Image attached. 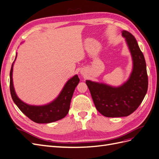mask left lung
Instances as JSON below:
<instances>
[{
    "instance_id": "obj_1",
    "label": "left lung",
    "mask_w": 159,
    "mask_h": 159,
    "mask_svg": "<svg viewBox=\"0 0 159 159\" xmlns=\"http://www.w3.org/2000/svg\"><path fill=\"white\" fill-rule=\"evenodd\" d=\"M122 36L125 38L133 59V70L129 80L116 88L90 80L85 81L96 109L107 117L131 115L142 103L148 89L147 66L143 52L131 33L123 30Z\"/></svg>"
}]
</instances>
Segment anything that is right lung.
<instances>
[{"label": "right lung", "instance_id": "add662e5", "mask_svg": "<svg viewBox=\"0 0 159 159\" xmlns=\"http://www.w3.org/2000/svg\"><path fill=\"white\" fill-rule=\"evenodd\" d=\"M17 54L16 55L15 60ZM14 62L10 72V90L13 102L21 111L34 122L37 123H50L63 119L68 113L71 99L76 86L80 82L78 76L75 75L65 84L60 95L52 102L41 106L28 105L18 98L13 86L12 70Z\"/></svg>", "mask_w": 159, "mask_h": 159}]
</instances>
